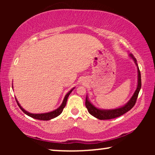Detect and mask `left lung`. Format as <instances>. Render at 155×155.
Instances as JSON below:
<instances>
[{"instance_id": "obj_1", "label": "left lung", "mask_w": 155, "mask_h": 155, "mask_svg": "<svg viewBox=\"0 0 155 155\" xmlns=\"http://www.w3.org/2000/svg\"><path fill=\"white\" fill-rule=\"evenodd\" d=\"M129 56L134 61V62L136 65L137 68V86L136 90H135L134 94L131 97L130 100L128 101V102L124 106L117 108V109H100L94 107V105L92 104V103L89 101L87 96H86V100H85V106L86 108L88 110V112L90 113L91 115L94 116L95 118H98L99 120H108V119H112V118H117L118 116H122L123 114H126V112L132 109V108L134 107V105L136 103V100L137 98V96H138L139 92L141 88V75L140 72L138 65H137V60L136 58L133 56L132 54H129Z\"/></svg>"}]
</instances>
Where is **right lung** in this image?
Wrapping results in <instances>:
<instances>
[{"label":"right lung","instance_id":"obj_1","mask_svg":"<svg viewBox=\"0 0 155 155\" xmlns=\"http://www.w3.org/2000/svg\"><path fill=\"white\" fill-rule=\"evenodd\" d=\"M73 89L74 88L72 89V90H70L69 92L67 93L66 95H65L64 97V99H63L62 104H61V105L58 108V109H56V110H54V111H53L48 112V113H45V114H31V113H29V112L27 111L26 110H25L24 109H23V108L20 106V104H19L18 101L17 100V99H16L17 104H18V105L19 106V107H20L21 110H22V111L24 112L25 114H27V116H30V117H31V118H35V119L41 120H48L52 119V118L57 117V116H59L61 113H62L63 109H64L65 105H66L67 99H68V98L70 94H71V93L72 92V91L73 90Z\"/></svg>","mask_w":155,"mask_h":155}]
</instances>
